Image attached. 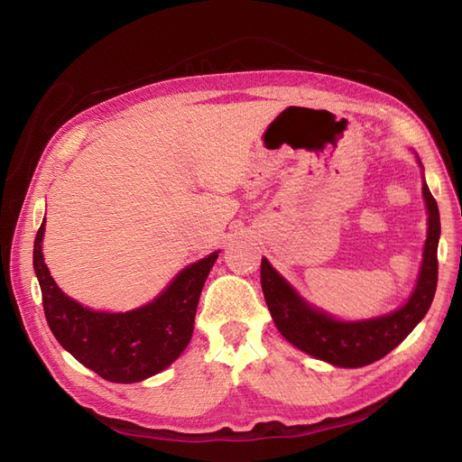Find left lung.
<instances>
[{"mask_svg": "<svg viewBox=\"0 0 462 462\" xmlns=\"http://www.w3.org/2000/svg\"><path fill=\"white\" fill-rule=\"evenodd\" d=\"M428 208V239L416 289L399 310L365 321H339L310 309L270 262L262 258L260 282L263 299L283 337L319 360L341 368H360L383 358L418 326L436 295L438 243L441 233L439 209L428 185L422 187Z\"/></svg>", "mask_w": 462, "mask_h": 462, "instance_id": "obj_1", "label": "left lung"}]
</instances>
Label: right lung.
Returning a JSON list of instances; mask_svg holds the SVG:
<instances>
[{"instance_id": "obj_1", "label": "right lung", "mask_w": 462, "mask_h": 462, "mask_svg": "<svg viewBox=\"0 0 462 462\" xmlns=\"http://www.w3.org/2000/svg\"><path fill=\"white\" fill-rule=\"evenodd\" d=\"M44 221L34 241V272L48 326L65 351L107 382L134 383L162 372L185 351L206 277L217 253L180 272L158 299L131 312H96L55 285L42 256Z\"/></svg>"}]
</instances>
